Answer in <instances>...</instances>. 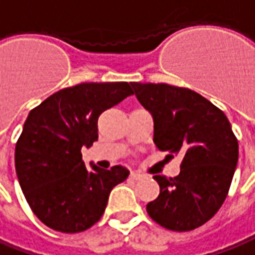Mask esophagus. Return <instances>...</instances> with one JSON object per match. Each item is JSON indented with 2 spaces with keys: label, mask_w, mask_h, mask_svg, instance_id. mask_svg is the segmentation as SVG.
Here are the masks:
<instances>
[{
  "label": "esophagus",
  "mask_w": 255,
  "mask_h": 255,
  "mask_svg": "<svg viewBox=\"0 0 255 255\" xmlns=\"http://www.w3.org/2000/svg\"><path fill=\"white\" fill-rule=\"evenodd\" d=\"M129 177L132 178V180H141V178L143 177V174H142V173H139V171H131Z\"/></svg>",
  "instance_id": "obj_1"
}]
</instances>
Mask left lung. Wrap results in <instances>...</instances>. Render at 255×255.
Returning a JSON list of instances; mask_svg holds the SVG:
<instances>
[{
	"mask_svg": "<svg viewBox=\"0 0 255 255\" xmlns=\"http://www.w3.org/2000/svg\"><path fill=\"white\" fill-rule=\"evenodd\" d=\"M131 86L153 117L157 149L169 157L183 156L178 176H153L160 193L146 205L148 215L164 229H197L222 207L236 170L239 143L229 120L191 89L138 82Z\"/></svg>",
	"mask_w": 255,
	"mask_h": 255,
	"instance_id": "obj_1",
	"label": "left lung"
}]
</instances>
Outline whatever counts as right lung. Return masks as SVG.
Wrapping results in <instances>:
<instances>
[{
	"mask_svg": "<svg viewBox=\"0 0 255 255\" xmlns=\"http://www.w3.org/2000/svg\"><path fill=\"white\" fill-rule=\"evenodd\" d=\"M132 95L128 82H89L55 92L30 113L15 148L25 198L41 222L62 233L92 228L114 187L128 177L123 166L86 169L81 149L98 141V119Z\"/></svg>",
	"mask_w": 255,
	"mask_h": 255,
	"instance_id": "right-lung-1",
	"label": "right lung"
}]
</instances>
